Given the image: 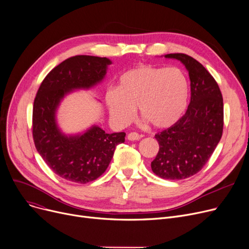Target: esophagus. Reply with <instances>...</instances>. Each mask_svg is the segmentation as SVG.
I'll return each instance as SVG.
<instances>
[{"label": "esophagus", "instance_id": "34e87169", "mask_svg": "<svg viewBox=\"0 0 249 249\" xmlns=\"http://www.w3.org/2000/svg\"><path fill=\"white\" fill-rule=\"evenodd\" d=\"M128 140H131V141H136V140H139L141 138V135H139L138 133L136 132H131L129 133L128 136H127Z\"/></svg>", "mask_w": 249, "mask_h": 249}]
</instances>
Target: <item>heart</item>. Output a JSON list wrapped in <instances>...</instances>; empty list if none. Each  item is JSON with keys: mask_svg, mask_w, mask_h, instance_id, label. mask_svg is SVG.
Masks as SVG:
<instances>
[{"mask_svg": "<svg viewBox=\"0 0 249 249\" xmlns=\"http://www.w3.org/2000/svg\"><path fill=\"white\" fill-rule=\"evenodd\" d=\"M189 100V82L177 68L153 65L125 71L117 89L106 91L105 101L115 123L127 125L133 119L135 107L154 128H167L178 121Z\"/></svg>", "mask_w": 249, "mask_h": 249, "instance_id": "1", "label": "heart"}]
</instances>
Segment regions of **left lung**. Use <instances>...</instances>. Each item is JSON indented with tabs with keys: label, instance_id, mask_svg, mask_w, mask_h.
Returning a JSON list of instances; mask_svg holds the SVG:
<instances>
[{
	"label": "left lung",
	"instance_id": "left-lung-1",
	"mask_svg": "<svg viewBox=\"0 0 249 249\" xmlns=\"http://www.w3.org/2000/svg\"><path fill=\"white\" fill-rule=\"evenodd\" d=\"M179 60L189 71L191 102L186 114L173 126L155 134L160 150L152 172L164 179H184L200 172L211 158L223 132V98L214 77L195 58L165 54Z\"/></svg>",
	"mask_w": 249,
	"mask_h": 249
}]
</instances>
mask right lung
Listing matches in <instances>:
<instances>
[{
    "label": "right lung",
    "mask_w": 249,
    "mask_h": 249,
    "mask_svg": "<svg viewBox=\"0 0 249 249\" xmlns=\"http://www.w3.org/2000/svg\"><path fill=\"white\" fill-rule=\"evenodd\" d=\"M112 61L107 57L75 55L52 70L38 89L33 105L32 133L38 153L52 172L77 184H87L106 171L125 133L108 134L97 125L77 135L63 134L56 123V110L73 89L101 83Z\"/></svg>",
    "instance_id": "1"
}]
</instances>
